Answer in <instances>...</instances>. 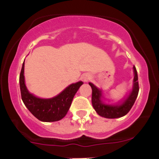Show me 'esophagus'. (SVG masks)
<instances>
[{
    "label": "esophagus",
    "mask_w": 159,
    "mask_h": 159,
    "mask_svg": "<svg viewBox=\"0 0 159 159\" xmlns=\"http://www.w3.org/2000/svg\"><path fill=\"white\" fill-rule=\"evenodd\" d=\"M82 79L84 81H88V80L90 79V77L89 76H84L83 77Z\"/></svg>",
    "instance_id": "obj_1"
}]
</instances>
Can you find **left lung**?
I'll list each match as a JSON object with an SVG mask.
<instances>
[{
	"instance_id": "obj_1",
	"label": "left lung",
	"mask_w": 159,
	"mask_h": 159,
	"mask_svg": "<svg viewBox=\"0 0 159 159\" xmlns=\"http://www.w3.org/2000/svg\"><path fill=\"white\" fill-rule=\"evenodd\" d=\"M134 73V85H133L132 91L129 94V97L125 100L121 105H109L104 104L102 101V93L98 89L95 87L92 83H89L90 86L92 89V96H91V102H92L93 108L95 111L100 116L106 118H121L127 115L132 108L134 102L138 97L139 91V81H138V73L135 67H133Z\"/></svg>"
}]
</instances>
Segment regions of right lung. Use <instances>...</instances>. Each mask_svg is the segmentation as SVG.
<instances>
[{
	"label": "right lung",
	"mask_w": 159,
	"mask_h": 159,
	"mask_svg": "<svg viewBox=\"0 0 159 159\" xmlns=\"http://www.w3.org/2000/svg\"><path fill=\"white\" fill-rule=\"evenodd\" d=\"M25 63L20 70L19 82H20V94L24 104L30 113L41 121L51 122L62 119L68 113L72 100L81 87L82 81H78L67 87L61 93L52 98H39L30 94L27 89L25 83Z\"/></svg>",
	"instance_id": "right-lung-1"
}]
</instances>
